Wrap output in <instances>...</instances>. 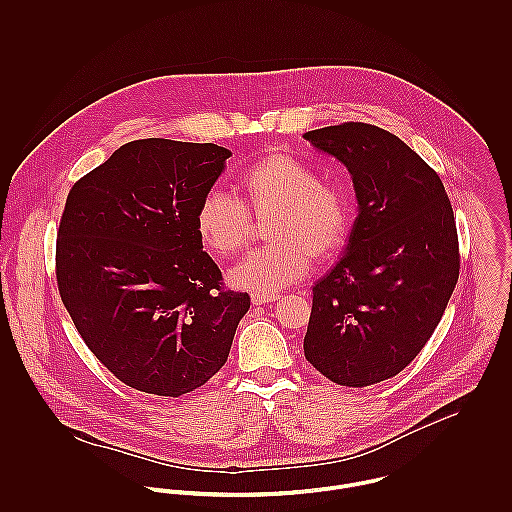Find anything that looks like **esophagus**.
Masks as SVG:
<instances>
[{"instance_id": "esophagus-1", "label": "esophagus", "mask_w": 512, "mask_h": 512, "mask_svg": "<svg viewBox=\"0 0 512 512\" xmlns=\"http://www.w3.org/2000/svg\"><path fill=\"white\" fill-rule=\"evenodd\" d=\"M282 295L278 293H252V303L254 305H264V303H270V301H278Z\"/></svg>"}]
</instances>
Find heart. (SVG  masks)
Listing matches in <instances>:
<instances>
[{
	"mask_svg": "<svg viewBox=\"0 0 512 512\" xmlns=\"http://www.w3.org/2000/svg\"><path fill=\"white\" fill-rule=\"evenodd\" d=\"M240 199L224 191L205 195L195 228L203 248L228 258L252 234V219L266 222L270 242L246 254L230 272L232 286L274 293L309 272V256L323 262L335 256L349 234L351 211L345 193L290 153H270L250 165L240 181Z\"/></svg>",
	"mask_w": 512,
	"mask_h": 512,
	"instance_id": "b5f03b06",
	"label": "heart"
}]
</instances>
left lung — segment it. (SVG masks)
Listing matches in <instances>:
<instances>
[{"instance_id":"8db88e82","label":"left lung","mask_w":512,"mask_h":512,"mask_svg":"<svg viewBox=\"0 0 512 512\" xmlns=\"http://www.w3.org/2000/svg\"><path fill=\"white\" fill-rule=\"evenodd\" d=\"M349 169L359 217L347 252L313 286L305 359L363 388L424 349L459 278L453 209L438 173L398 136L345 122L303 136Z\"/></svg>"}]
</instances>
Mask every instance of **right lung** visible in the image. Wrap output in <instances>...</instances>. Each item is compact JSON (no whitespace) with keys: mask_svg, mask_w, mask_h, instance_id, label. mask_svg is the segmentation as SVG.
<instances>
[{"mask_svg":"<svg viewBox=\"0 0 512 512\" xmlns=\"http://www.w3.org/2000/svg\"><path fill=\"white\" fill-rule=\"evenodd\" d=\"M228 157L215 144L136 140L69 191L61 299L94 357L146 394L179 398L213 378L250 307L224 288L195 228Z\"/></svg>","mask_w":512,"mask_h":512,"instance_id":"add662e5","label":"right lung"}]
</instances>
